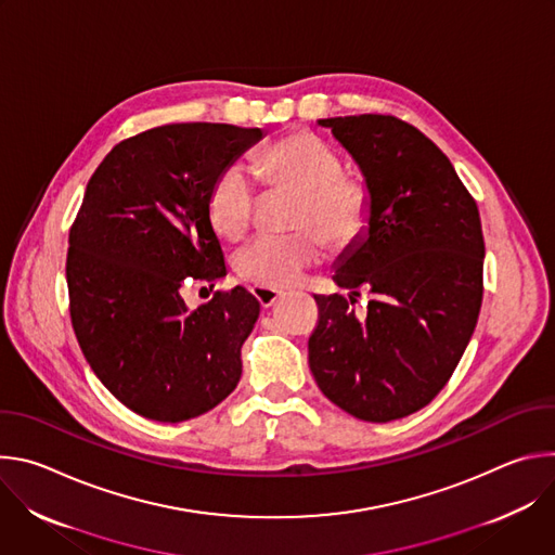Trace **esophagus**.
Segmentation results:
<instances>
[{
    "label": "esophagus",
    "instance_id": "34e87169",
    "mask_svg": "<svg viewBox=\"0 0 555 555\" xmlns=\"http://www.w3.org/2000/svg\"><path fill=\"white\" fill-rule=\"evenodd\" d=\"M253 294L257 296V300L261 302V307H272L279 298H281V292L279 289H272V287H261V285H257L255 289H253Z\"/></svg>",
    "mask_w": 555,
    "mask_h": 555
}]
</instances>
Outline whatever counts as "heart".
Segmentation results:
<instances>
[{
	"mask_svg": "<svg viewBox=\"0 0 555 555\" xmlns=\"http://www.w3.org/2000/svg\"><path fill=\"white\" fill-rule=\"evenodd\" d=\"M255 171L270 186L298 193L294 228H315L330 242L347 244L364 228L369 191L356 176L343 173L340 155L311 131H292L255 157ZM255 189L236 169H223L210 186L206 210L223 240H242L255 212ZM323 236L313 230L261 234L234 259L244 281L261 287L296 285L305 270L321 259Z\"/></svg>",
	"mask_w": 555,
	"mask_h": 555,
	"instance_id": "1",
	"label": "heart"
}]
</instances>
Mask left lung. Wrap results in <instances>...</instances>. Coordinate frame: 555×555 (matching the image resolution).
<instances>
[{
    "mask_svg": "<svg viewBox=\"0 0 555 555\" xmlns=\"http://www.w3.org/2000/svg\"><path fill=\"white\" fill-rule=\"evenodd\" d=\"M349 151L369 191L364 228L338 257L349 289L313 296L321 309L309 369L349 415L386 424L435 400L456 369L483 300L479 208L441 149L395 116L319 120ZM374 296L358 320L348 302Z\"/></svg>",
    "mask_w": 555,
    "mask_h": 555,
    "instance_id": "8db88e82",
    "label": "left lung"
}]
</instances>
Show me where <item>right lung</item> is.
I'll return each instance as SVG.
<instances>
[{
    "label": "right lung",
    "mask_w": 555,
    "mask_h": 555,
    "mask_svg": "<svg viewBox=\"0 0 555 555\" xmlns=\"http://www.w3.org/2000/svg\"><path fill=\"white\" fill-rule=\"evenodd\" d=\"M261 138L219 122L155 127L116 144L88 182L65 266L72 327L105 388L146 420L199 417L240 384L259 300L234 287L191 311L180 289L225 274L208 193Z\"/></svg>",
    "instance_id": "obj_1"
}]
</instances>
